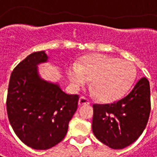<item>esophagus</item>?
<instances>
[{"label":"esophagus","mask_w":157,"mask_h":157,"mask_svg":"<svg viewBox=\"0 0 157 157\" xmlns=\"http://www.w3.org/2000/svg\"><path fill=\"white\" fill-rule=\"evenodd\" d=\"M90 101L84 97H81L78 100V105L82 106V105H89Z\"/></svg>","instance_id":"34e87169"}]
</instances>
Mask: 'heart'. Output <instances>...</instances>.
Masks as SVG:
<instances>
[{
  "instance_id": "obj_1",
  "label": "heart",
  "mask_w": 157,
  "mask_h": 157,
  "mask_svg": "<svg viewBox=\"0 0 157 157\" xmlns=\"http://www.w3.org/2000/svg\"><path fill=\"white\" fill-rule=\"evenodd\" d=\"M67 75L74 87L92 79L94 95L110 102L123 97L134 83L137 72L132 62L105 55L85 57L75 67L68 68Z\"/></svg>"
}]
</instances>
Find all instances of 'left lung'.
<instances>
[{
  "instance_id": "left-lung-1",
  "label": "left lung",
  "mask_w": 157,
  "mask_h": 157,
  "mask_svg": "<svg viewBox=\"0 0 157 157\" xmlns=\"http://www.w3.org/2000/svg\"><path fill=\"white\" fill-rule=\"evenodd\" d=\"M150 113V83L142 78L124 98L113 103L93 105V133L112 149L126 148L142 134Z\"/></svg>"
}]
</instances>
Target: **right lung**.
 I'll return each instance as SVG.
<instances>
[{
  "label": "right lung",
  "mask_w": 157,
  "mask_h": 157,
  "mask_svg": "<svg viewBox=\"0 0 157 157\" xmlns=\"http://www.w3.org/2000/svg\"><path fill=\"white\" fill-rule=\"evenodd\" d=\"M48 59L45 51L27 56L13 69L7 90L11 126L25 144L35 150L50 149L63 140L79 98L41 78L37 65Z\"/></svg>",
  "instance_id": "add662e5"
}]
</instances>
